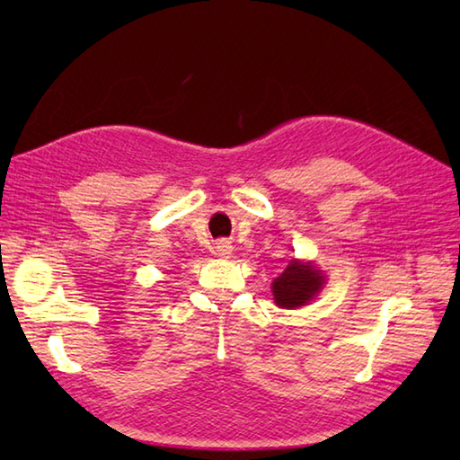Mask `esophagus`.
Wrapping results in <instances>:
<instances>
[{
    "label": "esophagus",
    "instance_id": "34e87169",
    "mask_svg": "<svg viewBox=\"0 0 460 460\" xmlns=\"http://www.w3.org/2000/svg\"><path fill=\"white\" fill-rule=\"evenodd\" d=\"M213 252H215V255H217V257H221V259H229V255L233 252L231 243L225 241V239L217 241V243H215V247H213Z\"/></svg>",
    "mask_w": 460,
    "mask_h": 460
}]
</instances>
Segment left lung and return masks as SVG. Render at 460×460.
<instances>
[{
    "label": "left lung",
    "mask_w": 460,
    "mask_h": 460,
    "mask_svg": "<svg viewBox=\"0 0 460 460\" xmlns=\"http://www.w3.org/2000/svg\"><path fill=\"white\" fill-rule=\"evenodd\" d=\"M324 282L326 277L322 275V270L312 267L310 262L292 259L282 275L272 280V296L280 308H300L314 300Z\"/></svg>",
    "instance_id": "1"
}]
</instances>
